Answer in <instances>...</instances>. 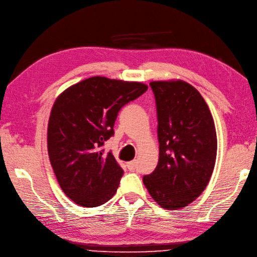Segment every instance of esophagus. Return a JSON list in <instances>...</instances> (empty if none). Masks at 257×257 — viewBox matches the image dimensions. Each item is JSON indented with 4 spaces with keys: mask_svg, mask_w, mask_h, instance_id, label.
<instances>
[{
    "mask_svg": "<svg viewBox=\"0 0 257 257\" xmlns=\"http://www.w3.org/2000/svg\"><path fill=\"white\" fill-rule=\"evenodd\" d=\"M127 167L130 170H135L136 167H138V161H132L127 163Z\"/></svg>",
    "mask_w": 257,
    "mask_h": 257,
    "instance_id": "esophagus-1",
    "label": "esophagus"
}]
</instances>
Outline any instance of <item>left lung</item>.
Segmentation results:
<instances>
[{
	"mask_svg": "<svg viewBox=\"0 0 257 257\" xmlns=\"http://www.w3.org/2000/svg\"><path fill=\"white\" fill-rule=\"evenodd\" d=\"M156 102L159 158L143 177L159 206L186 207L206 189L216 158L214 122L199 91L185 81L150 83Z\"/></svg>",
	"mask_w": 257,
	"mask_h": 257,
	"instance_id": "obj_1",
	"label": "left lung"
}]
</instances>
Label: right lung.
<instances>
[{"label":"right lung","instance_id":"add662e5","mask_svg":"<svg viewBox=\"0 0 257 257\" xmlns=\"http://www.w3.org/2000/svg\"><path fill=\"white\" fill-rule=\"evenodd\" d=\"M141 82L92 77L64 91L50 113L48 155L56 178L68 198L94 208L116 192L122 167L104 142L114 135L117 114L146 92Z\"/></svg>","mask_w":257,"mask_h":257}]
</instances>
